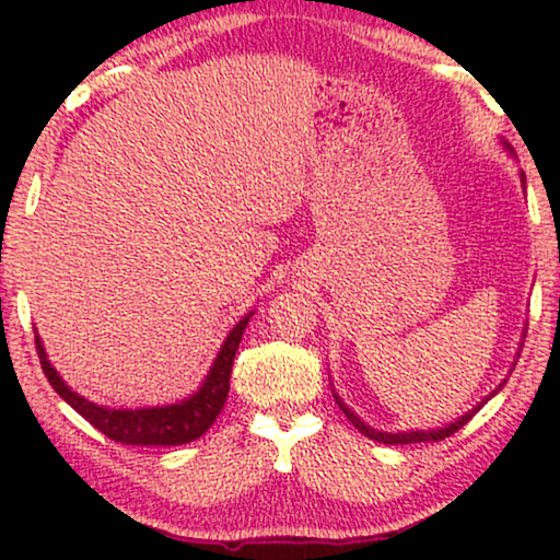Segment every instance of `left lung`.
<instances>
[{
	"label": "left lung",
	"mask_w": 560,
	"mask_h": 560,
	"mask_svg": "<svg viewBox=\"0 0 560 560\" xmlns=\"http://www.w3.org/2000/svg\"><path fill=\"white\" fill-rule=\"evenodd\" d=\"M502 148H504V150H508V152H510V155H515V150H512V148H510V144H508V142H504V140H502ZM520 183H523V188H525V173H523V171H520ZM520 349H523V343H520ZM517 357H520V354H517ZM512 370H515V366H512ZM502 385H504V380H502ZM502 385H500V387H497V389H494V393H489V395L485 397V400H481V402H477V405H474V408H471L469 412H464V416H462V418H458V420H454V423H448V425H443V428H431V431H397V433L377 431V428L366 425V423H364V420H362V418H359V416H357V412H354V410H351V408H349V405H347V402H343L339 395H336V389H334V397H336V405H339V408L343 410V416H347V418L351 420V423H354V428H357V431H359V433H364V435H366V439H372V441H377V443H387V446H397V443H428V441H443V439H448V435H451V433H456V431H458V428H462V425H466V423H469V420H471V418H474V416H477V412H479V408H481V405H485L487 400H492V397H494L497 393H500V389H502Z\"/></svg>",
	"instance_id": "1"
}]
</instances>
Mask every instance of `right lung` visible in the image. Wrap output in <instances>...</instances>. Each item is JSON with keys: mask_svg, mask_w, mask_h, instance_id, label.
<instances>
[{"mask_svg": "<svg viewBox=\"0 0 560 560\" xmlns=\"http://www.w3.org/2000/svg\"><path fill=\"white\" fill-rule=\"evenodd\" d=\"M249 311L232 331L226 334L221 343L217 359H213L209 374H206L201 385L194 395L183 397L171 405H152V408H106V405L91 402L86 397L75 393L60 377L56 366L48 362V351L43 347V339L35 331V347L40 357L43 372L52 389L71 405V408L89 420L91 425L98 428L112 441L127 443V446H180L190 443L209 431L213 420L219 418L229 395V377H232L234 354L240 349L242 334L252 318Z\"/></svg>", "mask_w": 560, "mask_h": 560, "instance_id": "obj_1", "label": "right lung"}]
</instances>
